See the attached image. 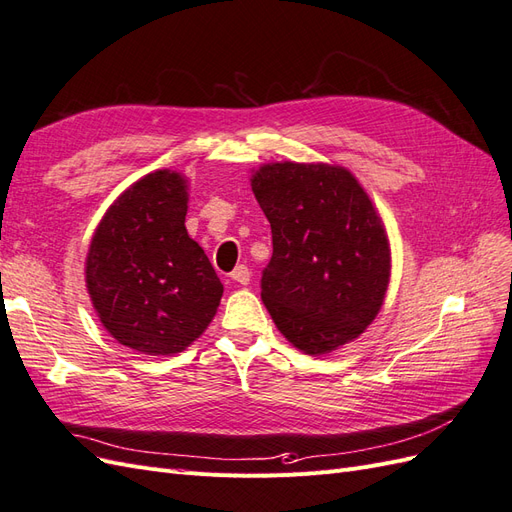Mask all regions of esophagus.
Returning <instances> with one entry per match:
<instances>
[{"mask_svg":"<svg viewBox=\"0 0 512 512\" xmlns=\"http://www.w3.org/2000/svg\"><path fill=\"white\" fill-rule=\"evenodd\" d=\"M230 277H232V282H237L241 286H247V284H250V280H252V273H250V269H247L245 265H239L235 271L230 273Z\"/></svg>","mask_w":512,"mask_h":512,"instance_id":"34e87169","label":"esophagus"}]
</instances>
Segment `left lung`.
Returning a JSON list of instances; mask_svg holds the SVG:
<instances>
[{"label":"left lung","instance_id":"obj_1","mask_svg":"<svg viewBox=\"0 0 512 512\" xmlns=\"http://www.w3.org/2000/svg\"><path fill=\"white\" fill-rule=\"evenodd\" d=\"M250 183L273 235L260 297L275 327L312 356L354 342L391 280L389 237L369 194L348 168L324 162H269Z\"/></svg>","mask_w":512,"mask_h":512}]
</instances>
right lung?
I'll return each instance as SVG.
<instances>
[{"label":"right lung","instance_id":"1","mask_svg":"<svg viewBox=\"0 0 512 512\" xmlns=\"http://www.w3.org/2000/svg\"><path fill=\"white\" fill-rule=\"evenodd\" d=\"M188 177L153 170L123 190L91 237L85 284L102 327L149 356L183 352L205 333L224 286L185 230Z\"/></svg>","mask_w":512,"mask_h":512}]
</instances>
